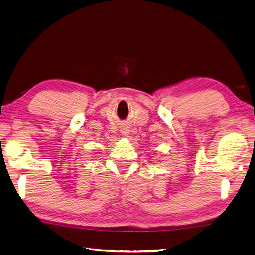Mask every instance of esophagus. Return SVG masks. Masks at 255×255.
<instances>
[{
    "instance_id": "obj_1",
    "label": "esophagus",
    "mask_w": 255,
    "mask_h": 255,
    "mask_svg": "<svg viewBox=\"0 0 255 255\" xmlns=\"http://www.w3.org/2000/svg\"><path fill=\"white\" fill-rule=\"evenodd\" d=\"M120 133L123 135V136L128 137V135H129V128H128V127H127V126L121 127V128H120Z\"/></svg>"
}]
</instances>
